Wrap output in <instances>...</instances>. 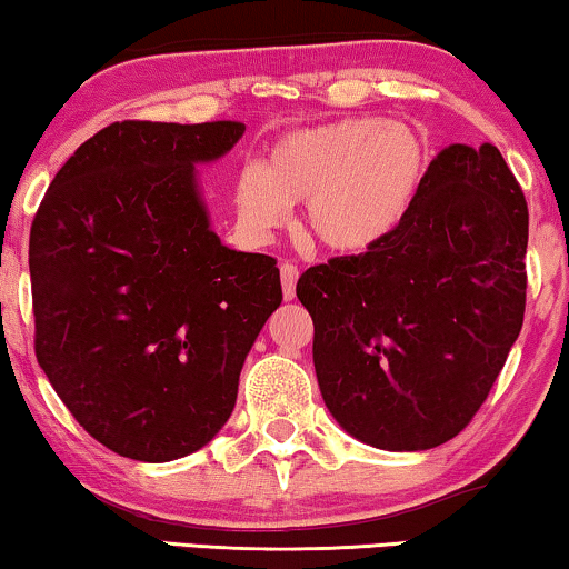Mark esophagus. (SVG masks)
I'll return each instance as SVG.
<instances>
[{
	"mask_svg": "<svg viewBox=\"0 0 569 569\" xmlns=\"http://www.w3.org/2000/svg\"><path fill=\"white\" fill-rule=\"evenodd\" d=\"M279 277H282L284 300H295V287H298V267H295V263H282V267H279Z\"/></svg>",
	"mask_w": 569,
	"mask_h": 569,
	"instance_id": "1",
	"label": "esophagus"
}]
</instances>
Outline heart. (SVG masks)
Here are the masks:
<instances>
[{"label": "heart", "instance_id": "heart-1", "mask_svg": "<svg viewBox=\"0 0 569 569\" xmlns=\"http://www.w3.org/2000/svg\"><path fill=\"white\" fill-rule=\"evenodd\" d=\"M422 131L380 116L310 127L271 147L267 170L248 166L232 189L243 236L269 238L290 204L302 206V232L333 256H362L388 243L409 220L430 176Z\"/></svg>", "mask_w": 569, "mask_h": 569}]
</instances>
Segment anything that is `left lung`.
<instances>
[{"mask_svg":"<svg viewBox=\"0 0 569 569\" xmlns=\"http://www.w3.org/2000/svg\"><path fill=\"white\" fill-rule=\"evenodd\" d=\"M526 246V197L500 150L448 144L388 243L310 267L298 298L341 430L380 450L456 438L523 326Z\"/></svg>","mask_w":569,"mask_h":569,"instance_id":"1","label":"left lung"}]
</instances>
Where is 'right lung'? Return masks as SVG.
Wrapping results in <instances>:
<instances>
[{"mask_svg": "<svg viewBox=\"0 0 569 569\" xmlns=\"http://www.w3.org/2000/svg\"><path fill=\"white\" fill-rule=\"evenodd\" d=\"M246 127L111 123L64 162L30 228L36 357L72 417L147 463L228 422L256 337L282 302L271 256L222 246L197 166Z\"/></svg>", "mask_w": 569, "mask_h": 569, "instance_id": "1", "label": "right lung"}]
</instances>
